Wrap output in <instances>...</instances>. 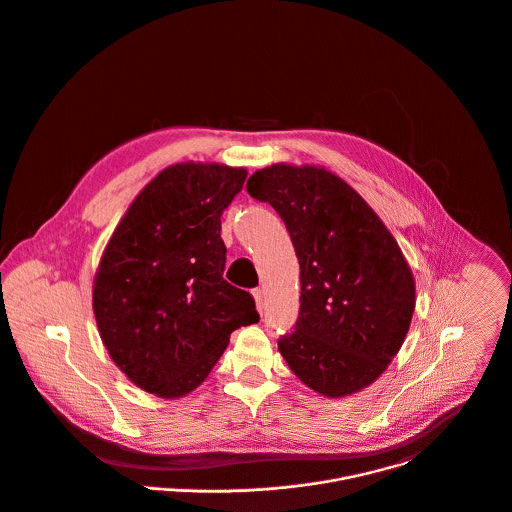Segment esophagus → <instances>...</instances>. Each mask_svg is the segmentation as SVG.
<instances>
[{"instance_id": "esophagus-1", "label": "esophagus", "mask_w": 512, "mask_h": 512, "mask_svg": "<svg viewBox=\"0 0 512 512\" xmlns=\"http://www.w3.org/2000/svg\"><path fill=\"white\" fill-rule=\"evenodd\" d=\"M253 297H255V305H257V310H259V312H263V308H265L263 291H261V289H253Z\"/></svg>"}]
</instances>
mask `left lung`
<instances>
[{
  "label": "left lung",
  "mask_w": 512,
  "mask_h": 512,
  "mask_svg": "<svg viewBox=\"0 0 512 512\" xmlns=\"http://www.w3.org/2000/svg\"><path fill=\"white\" fill-rule=\"evenodd\" d=\"M247 192L273 205L301 267V310L279 350L295 376L328 398L370 386L402 348L415 283L400 245L342 178L273 164Z\"/></svg>",
  "instance_id": "1"
}]
</instances>
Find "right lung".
<instances>
[{
    "label": "right lung",
    "instance_id": "1",
    "mask_svg": "<svg viewBox=\"0 0 512 512\" xmlns=\"http://www.w3.org/2000/svg\"><path fill=\"white\" fill-rule=\"evenodd\" d=\"M247 170L174 164L116 225L95 277L93 310L114 364L142 390L180 398L209 376L233 330L259 322L247 291L223 279V209Z\"/></svg>",
    "mask_w": 512,
    "mask_h": 512
}]
</instances>
